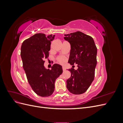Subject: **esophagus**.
I'll use <instances>...</instances> for the list:
<instances>
[{
  "label": "esophagus",
  "mask_w": 123,
  "mask_h": 123,
  "mask_svg": "<svg viewBox=\"0 0 123 123\" xmlns=\"http://www.w3.org/2000/svg\"><path fill=\"white\" fill-rule=\"evenodd\" d=\"M66 70V68L65 67H64V66H63V67H62V70H63V71H65Z\"/></svg>",
  "instance_id": "34e87169"
}]
</instances>
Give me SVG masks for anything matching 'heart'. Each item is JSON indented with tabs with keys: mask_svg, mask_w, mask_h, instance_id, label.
Here are the masks:
<instances>
[{
	"mask_svg": "<svg viewBox=\"0 0 123 123\" xmlns=\"http://www.w3.org/2000/svg\"><path fill=\"white\" fill-rule=\"evenodd\" d=\"M57 61L59 62H60L61 64H64L66 62V58L64 56H59L57 58Z\"/></svg>",
	"mask_w": 123,
	"mask_h": 123,
	"instance_id": "heart-1",
	"label": "heart"
}]
</instances>
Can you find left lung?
Wrapping results in <instances>:
<instances>
[{
    "instance_id": "obj_1",
    "label": "left lung",
    "mask_w": 123,
    "mask_h": 123,
    "mask_svg": "<svg viewBox=\"0 0 123 123\" xmlns=\"http://www.w3.org/2000/svg\"><path fill=\"white\" fill-rule=\"evenodd\" d=\"M64 39L70 43L68 62L77 64L78 69H69L71 77L67 80V88L74 94L85 93L93 81L97 64L96 48L92 37L80 31L65 34Z\"/></svg>"
}]
</instances>
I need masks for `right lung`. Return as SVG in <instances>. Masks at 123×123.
Masks as SVG:
<instances>
[{"mask_svg":"<svg viewBox=\"0 0 123 123\" xmlns=\"http://www.w3.org/2000/svg\"><path fill=\"white\" fill-rule=\"evenodd\" d=\"M54 37L37 33L25 39L21 47L23 68L28 82L35 93L42 97L52 94L55 80L62 73V67L58 64H54L50 70L44 66V60L49 57L51 42Z\"/></svg>","mask_w":123,"mask_h":123,"instance_id":"add662e5","label":"right lung"}]
</instances>
